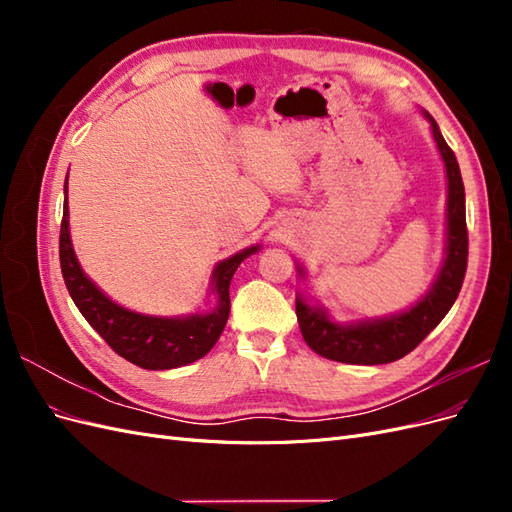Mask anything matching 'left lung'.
I'll use <instances>...</instances> for the list:
<instances>
[{
	"mask_svg": "<svg viewBox=\"0 0 512 512\" xmlns=\"http://www.w3.org/2000/svg\"><path fill=\"white\" fill-rule=\"evenodd\" d=\"M429 117V115H427ZM431 121L440 156L448 179V232L446 260L431 290L408 312L374 322H359L339 327L331 322L320 307H309L297 299V320L305 344L324 359L350 365H382L393 363L412 352L423 339L438 327L453 307L468 269V226H466V190L459 173L453 149L446 145L438 123Z\"/></svg>",
	"mask_w": 512,
	"mask_h": 512,
	"instance_id": "8db88e82",
	"label": "left lung"
}]
</instances>
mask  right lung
<instances>
[{
  "label": "right lung",
  "mask_w": 512,
  "mask_h": 512,
  "mask_svg": "<svg viewBox=\"0 0 512 512\" xmlns=\"http://www.w3.org/2000/svg\"><path fill=\"white\" fill-rule=\"evenodd\" d=\"M68 192V179L64 185ZM68 198L59 230V262L66 288L85 320L98 331L104 342L123 359L143 369H175L194 363L218 342L230 314V280L241 262L258 252V245L222 260L213 271V290L218 305L209 314L188 318H156L130 312L113 303L83 273L74 256L68 230Z\"/></svg>",
  "instance_id": "right-lung-1"
}]
</instances>
